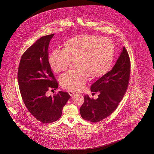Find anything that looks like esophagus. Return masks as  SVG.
<instances>
[{"label": "esophagus", "instance_id": "obj_1", "mask_svg": "<svg viewBox=\"0 0 154 154\" xmlns=\"http://www.w3.org/2000/svg\"><path fill=\"white\" fill-rule=\"evenodd\" d=\"M68 93H69V94L71 96H73L74 95V92H73V91H68Z\"/></svg>", "mask_w": 154, "mask_h": 154}]
</instances>
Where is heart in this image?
<instances>
[{"mask_svg": "<svg viewBox=\"0 0 154 154\" xmlns=\"http://www.w3.org/2000/svg\"><path fill=\"white\" fill-rule=\"evenodd\" d=\"M115 56L114 46L109 38L96 35H79L63 43V49L54 50L48 62L56 73L66 71L74 61L73 71L60 77L62 87L70 90H82L89 77L97 80L107 73Z\"/></svg>", "mask_w": 154, "mask_h": 154, "instance_id": "b5f03b06", "label": "heart"}]
</instances>
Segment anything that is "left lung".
<instances>
[{
    "instance_id": "obj_1",
    "label": "left lung",
    "mask_w": 154,
    "mask_h": 154,
    "mask_svg": "<svg viewBox=\"0 0 154 154\" xmlns=\"http://www.w3.org/2000/svg\"><path fill=\"white\" fill-rule=\"evenodd\" d=\"M131 72V62L128 53L123 50L112 69L91 87L92 94L98 92L97 99L87 95L80 109L81 117L97 122L109 117L117 108L128 88Z\"/></svg>"
}]
</instances>
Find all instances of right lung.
I'll return each instance as SVG.
<instances>
[{
	"label": "right lung",
	"mask_w": 154,
	"mask_h": 154,
	"mask_svg": "<svg viewBox=\"0 0 154 154\" xmlns=\"http://www.w3.org/2000/svg\"><path fill=\"white\" fill-rule=\"evenodd\" d=\"M54 36L42 37L28 48L22 55L18 70L23 103L30 114L44 124L58 120L70 97L67 92L62 91L52 96H47L49 89L58 87L48 62L49 43Z\"/></svg>",
	"instance_id": "add662e5"
}]
</instances>
